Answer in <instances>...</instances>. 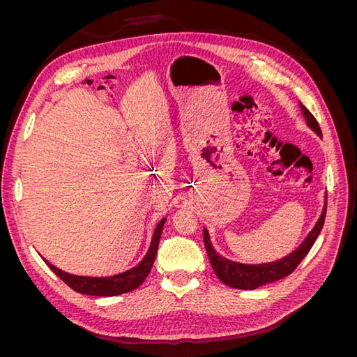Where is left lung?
<instances>
[{
  "label": "left lung",
  "mask_w": 357,
  "mask_h": 357,
  "mask_svg": "<svg viewBox=\"0 0 357 357\" xmlns=\"http://www.w3.org/2000/svg\"><path fill=\"white\" fill-rule=\"evenodd\" d=\"M299 105H301L302 114L305 116L307 125L317 135L321 137V129L319 126V122L316 121V117L310 113V110L304 104L299 102ZM325 218H326V204H325V208H323L319 222L314 226V229L308 234L304 243H302L294 253H290L289 256L280 259V261H275V262L261 264V265H244V264H236V262L228 261V259H225L220 255L215 253V250L210 243L207 229H204V245H205V250H207L210 264L220 282L235 289L253 290L266 283L277 282V280L284 278L295 271L296 266L301 264L302 259L308 255L312 244H314V241L317 240V236L323 228V223H325Z\"/></svg>",
  "instance_id": "8db88e82"
}]
</instances>
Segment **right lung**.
Wrapping results in <instances>:
<instances>
[{"label": "right lung", "mask_w": 357, "mask_h": 357, "mask_svg": "<svg viewBox=\"0 0 357 357\" xmlns=\"http://www.w3.org/2000/svg\"><path fill=\"white\" fill-rule=\"evenodd\" d=\"M165 220L167 219H162L158 223L152 236V243H150V247H149V252L144 256L143 261L126 273L112 275V277H82V275H73L66 271H61V269L53 266L49 261H46V259L45 262L63 283L68 284L73 290L79 291V294L91 295V296H114V295L126 294V291H131L142 284L146 280V277L149 275L150 269H152L156 253H158L162 228H164Z\"/></svg>", "instance_id": "1"}]
</instances>
